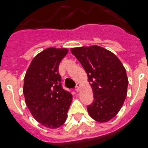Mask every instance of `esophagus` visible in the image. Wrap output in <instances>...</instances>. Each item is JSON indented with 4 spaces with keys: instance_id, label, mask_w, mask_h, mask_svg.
<instances>
[{
    "instance_id": "1",
    "label": "esophagus",
    "mask_w": 148,
    "mask_h": 148,
    "mask_svg": "<svg viewBox=\"0 0 148 148\" xmlns=\"http://www.w3.org/2000/svg\"><path fill=\"white\" fill-rule=\"evenodd\" d=\"M80 85L79 84H76V86H75V91L78 92L80 90Z\"/></svg>"
}]
</instances>
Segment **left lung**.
I'll return each mask as SVG.
<instances>
[{
    "label": "left lung",
    "mask_w": 148,
    "mask_h": 148,
    "mask_svg": "<svg viewBox=\"0 0 148 148\" xmlns=\"http://www.w3.org/2000/svg\"><path fill=\"white\" fill-rule=\"evenodd\" d=\"M71 51L91 83L94 101L87 107L89 114L100 123L111 120L126 99L129 84L126 69L114 53L99 46L72 48Z\"/></svg>",
    "instance_id": "8db88e82"
}]
</instances>
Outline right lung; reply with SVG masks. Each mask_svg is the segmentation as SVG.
Segmentation results:
<instances>
[{"instance_id":"right-lung-1","label":"right lung","mask_w":148,"mask_h":148,"mask_svg":"<svg viewBox=\"0 0 148 148\" xmlns=\"http://www.w3.org/2000/svg\"><path fill=\"white\" fill-rule=\"evenodd\" d=\"M67 53L64 48H47L34 57L25 76L26 105L37 121L50 129L62 126L71 104V93L62 88L59 73Z\"/></svg>"}]
</instances>
